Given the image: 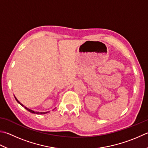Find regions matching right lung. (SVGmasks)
<instances>
[{"instance_id": "add662e5", "label": "right lung", "mask_w": 148, "mask_h": 148, "mask_svg": "<svg viewBox=\"0 0 148 148\" xmlns=\"http://www.w3.org/2000/svg\"><path fill=\"white\" fill-rule=\"evenodd\" d=\"M15 99H16V102H17L18 104H20L22 107H24V108H25V109H26V110L28 111H29L30 113H35V114H46V113H48L49 111H48V112H37V111H33V110H30V109H29V108H27L26 106H24L22 104H21V103L18 101V100L16 99V97H15Z\"/></svg>"}]
</instances>
